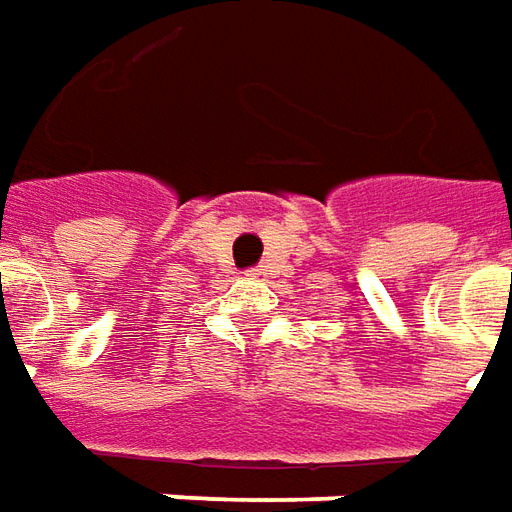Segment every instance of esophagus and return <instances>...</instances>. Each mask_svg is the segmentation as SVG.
<instances>
[{"instance_id": "esophagus-1", "label": "esophagus", "mask_w": 512, "mask_h": 512, "mask_svg": "<svg viewBox=\"0 0 512 512\" xmlns=\"http://www.w3.org/2000/svg\"><path fill=\"white\" fill-rule=\"evenodd\" d=\"M248 276H250V278H262V276H264V273H262V270H250Z\"/></svg>"}]
</instances>
